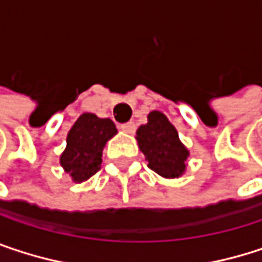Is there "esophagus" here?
Instances as JSON below:
<instances>
[{
    "instance_id": "1",
    "label": "esophagus",
    "mask_w": 262,
    "mask_h": 262,
    "mask_svg": "<svg viewBox=\"0 0 262 262\" xmlns=\"http://www.w3.org/2000/svg\"><path fill=\"white\" fill-rule=\"evenodd\" d=\"M120 129L123 132H126V133H135L136 130V126H135V123L130 121V123H126V124H121L120 126Z\"/></svg>"
}]
</instances>
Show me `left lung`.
<instances>
[{
  "instance_id": "8db88e82",
  "label": "left lung",
  "mask_w": 262,
  "mask_h": 262,
  "mask_svg": "<svg viewBox=\"0 0 262 262\" xmlns=\"http://www.w3.org/2000/svg\"><path fill=\"white\" fill-rule=\"evenodd\" d=\"M147 120V124L136 130V139L148 168L167 179L182 176L189 151L181 142L176 127L159 111L150 112Z\"/></svg>"
}]
</instances>
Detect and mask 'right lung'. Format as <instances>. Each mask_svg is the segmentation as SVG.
I'll return each mask as SVG.
<instances>
[{"instance_id": "1", "label": "right lung", "mask_w": 262, "mask_h": 262, "mask_svg": "<svg viewBox=\"0 0 262 262\" xmlns=\"http://www.w3.org/2000/svg\"><path fill=\"white\" fill-rule=\"evenodd\" d=\"M117 135V127L109 118L83 114L67 136V148L60 155V165L74 182H84L101 167V155L106 142Z\"/></svg>"}]
</instances>
